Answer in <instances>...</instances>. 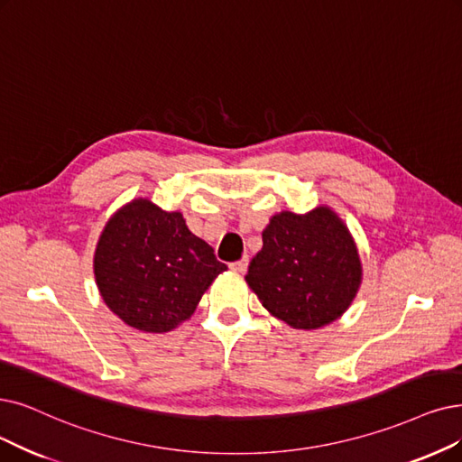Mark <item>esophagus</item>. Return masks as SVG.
Returning <instances> with one entry per match:
<instances>
[{"instance_id":"34e87169","label":"esophagus","mask_w":462,"mask_h":462,"mask_svg":"<svg viewBox=\"0 0 462 462\" xmlns=\"http://www.w3.org/2000/svg\"><path fill=\"white\" fill-rule=\"evenodd\" d=\"M248 263H250V260H248V255H245V257H243V260H238V262L231 263L229 267H231V271H235V273H241V274H245V273H246V269H248Z\"/></svg>"}]
</instances>
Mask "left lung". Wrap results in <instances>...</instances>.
Returning a JSON list of instances; mask_svg holds the SVG:
<instances>
[{
	"label": "left lung",
	"instance_id": "8db88e82",
	"mask_svg": "<svg viewBox=\"0 0 462 462\" xmlns=\"http://www.w3.org/2000/svg\"><path fill=\"white\" fill-rule=\"evenodd\" d=\"M262 236L245 279L273 317L295 329H319L355 301L362 262L353 235L329 207L274 214Z\"/></svg>",
	"mask_w": 462,
	"mask_h": 462
}]
</instances>
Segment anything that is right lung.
I'll list each match as a JSON object with an SVG mask.
<instances>
[{"mask_svg": "<svg viewBox=\"0 0 462 462\" xmlns=\"http://www.w3.org/2000/svg\"><path fill=\"white\" fill-rule=\"evenodd\" d=\"M95 279L107 309L126 326L164 334L191 319L227 265L193 235L181 212L133 199L107 219L95 250Z\"/></svg>", "mask_w": 462, "mask_h": 462, "instance_id": "obj_1", "label": "right lung"}]
</instances>
